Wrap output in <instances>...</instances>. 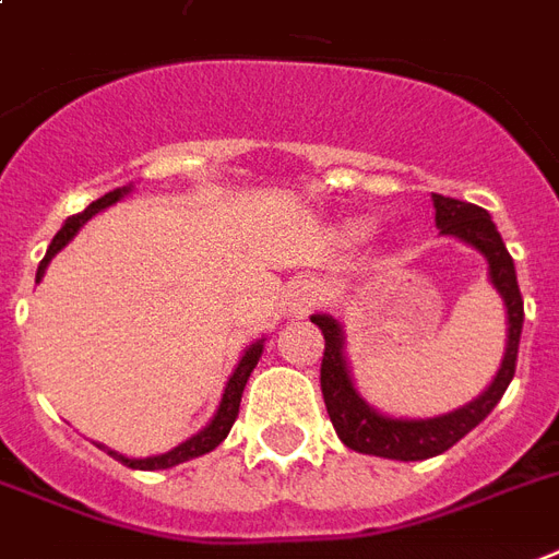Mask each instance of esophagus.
<instances>
[{
    "label": "esophagus",
    "mask_w": 559,
    "mask_h": 559,
    "mask_svg": "<svg viewBox=\"0 0 559 559\" xmlns=\"http://www.w3.org/2000/svg\"><path fill=\"white\" fill-rule=\"evenodd\" d=\"M317 301H319V284L313 278L296 281V284L287 289L289 313H308V310L313 308Z\"/></svg>",
    "instance_id": "esophagus-1"
}]
</instances>
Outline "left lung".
<instances>
[{"label": "left lung", "instance_id": "1", "mask_svg": "<svg viewBox=\"0 0 559 559\" xmlns=\"http://www.w3.org/2000/svg\"><path fill=\"white\" fill-rule=\"evenodd\" d=\"M433 207H437V225L442 234L460 237L468 246L484 254L489 261V278L496 284L507 305V352L498 369L496 381L480 399H475L466 407L437 416V419H390L374 413L369 404L355 393V383L348 378L346 360H343V334L336 319L310 317L313 325H319L325 336V352H322V369H319V383H322V399H325L328 416L340 440L352 451L360 454H374V457L390 460H428L449 451L454 442L466 437L475 425L487 419L492 407L501 402V395L516 374L519 336H522V322H525V305L519 293L516 266L507 251L501 234L489 219V213L478 204L460 202L449 195L433 193Z\"/></svg>", "mask_w": 559, "mask_h": 559}]
</instances>
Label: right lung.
<instances>
[{
  "instance_id": "add662e5",
  "label": "right lung",
  "mask_w": 559,
  "mask_h": 559,
  "mask_svg": "<svg viewBox=\"0 0 559 559\" xmlns=\"http://www.w3.org/2000/svg\"><path fill=\"white\" fill-rule=\"evenodd\" d=\"M126 193V187H117V190H110V193H105L102 199H96V202L91 204V207H84L81 213H75V216H70L67 223H63V228L58 234H55V240L49 242V249H46V258L40 261V266H37V281L43 278V272H46V266H49V261H52L55 254L67 246V242L75 237V231H79L81 225L91 219L93 213H99L102 207H108V204H114L119 199V195ZM263 352V343H254V346H249V352L242 355V360L237 364V369H234L231 381H228V386H225L223 393V404H219V411H216V416H213V421L204 428L202 433H195L193 440L181 442L178 449L166 451V454H157V457H146V460H128L122 457V454H117V451L105 449V445H99V449H105L110 454V457H117L122 466L128 468H146V472H152V468H169V466H178V463H185V460L190 457H199V454H207V451H213L219 442L228 437V431H231V425L237 421V413H240V399H242V390H246V381H249L251 369L258 366V357H261Z\"/></svg>"
}]
</instances>
